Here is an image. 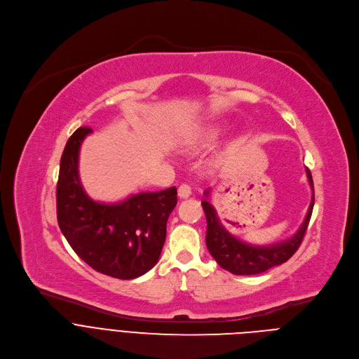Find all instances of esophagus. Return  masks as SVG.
<instances>
[{
    "instance_id": "esophagus-1",
    "label": "esophagus",
    "mask_w": 359,
    "mask_h": 359,
    "mask_svg": "<svg viewBox=\"0 0 359 359\" xmlns=\"http://www.w3.org/2000/svg\"><path fill=\"white\" fill-rule=\"evenodd\" d=\"M190 193H191V187H190L189 184H186V183H182V184L179 186V189H177V194H179L180 198L189 197Z\"/></svg>"
}]
</instances>
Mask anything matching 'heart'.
<instances>
[{"label":"heart","instance_id":"1","mask_svg":"<svg viewBox=\"0 0 359 359\" xmlns=\"http://www.w3.org/2000/svg\"><path fill=\"white\" fill-rule=\"evenodd\" d=\"M216 137H217V133H216V132H213V133H210V135H209L208 140H209V142H213Z\"/></svg>","mask_w":359,"mask_h":359}]
</instances>
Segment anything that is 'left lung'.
Here are the masks:
<instances>
[{"instance_id": "1", "label": "left lung", "mask_w": 359, "mask_h": 359, "mask_svg": "<svg viewBox=\"0 0 359 359\" xmlns=\"http://www.w3.org/2000/svg\"><path fill=\"white\" fill-rule=\"evenodd\" d=\"M305 170L306 176H309L311 189L314 191L311 172L309 169ZM209 194L210 190L208 189L204 191V196L209 197ZM201 206L208 220L206 244L212 257L217 262V264L222 269L236 276H254L264 273L276 266H280L292 257V254L298 250L304 238L306 227H309L314 208V196L299 230L292 237L270 245H252L238 240L237 237L230 234L220 223L216 210L209 203V200H203Z\"/></svg>"}]
</instances>
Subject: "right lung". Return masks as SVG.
<instances>
[{"mask_svg": "<svg viewBox=\"0 0 359 359\" xmlns=\"http://www.w3.org/2000/svg\"><path fill=\"white\" fill-rule=\"evenodd\" d=\"M90 128L68 139L57 184V217L67 241L93 270L119 280L147 273L161 257L166 223L177 204L176 187L132 194L119 203H99L83 190L78 159Z\"/></svg>", "mask_w": 359, "mask_h": 359, "instance_id": "add662e5", "label": "right lung"}]
</instances>
